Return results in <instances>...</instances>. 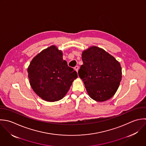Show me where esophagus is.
I'll return each mask as SVG.
<instances>
[{
	"instance_id": "1",
	"label": "esophagus",
	"mask_w": 146,
	"mask_h": 146,
	"mask_svg": "<svg viewBox=\"0 0 146 146\" xmlns=\"http://www.w3.org/2000/svg\"><path fill=\"white\" fill-rule=\"evenodd\" d=\"M74 69H75V70H76V72H78V70L79 67H78V66H76L74 67Z\"/></svg>"
}]
</instances>
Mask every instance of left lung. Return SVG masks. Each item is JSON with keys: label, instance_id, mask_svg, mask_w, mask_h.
I'll return each mask as SVG.
<instances>
[{"label": "left lung", "instance_id": "1", "mask_svg": "<svg viewBox=\"0 0 146 146\" xmlns=\"http://www.w3.org/2000/svg\"><path fill=\"white\" fill-rule=\"evenodd\" d=\"M83 65L78 70L89 96L103 102L116 93L122 80L119 62L104 49L92 46L82 53Z\"/></svg>", "mask_w": 146, "mask_h": 146}]
</instances>
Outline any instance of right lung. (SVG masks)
<instances>
[{"label": "right lung", "instance_id": "right-lung-1", "mask_svg": "<svg viewBox=\"0 0 146 146\" xmlns=\"http://www.w3.org/2000/svg\"><path fill=\"white\" fill-rule=\"evenodd\" d=\"M33 91L42 99L54 102L67 93L77 73L63 60L62 51L53 45L35 57L28 68Z\"/></svg>", "mask_w": 146, "mask_h": 146}]
</instances>
